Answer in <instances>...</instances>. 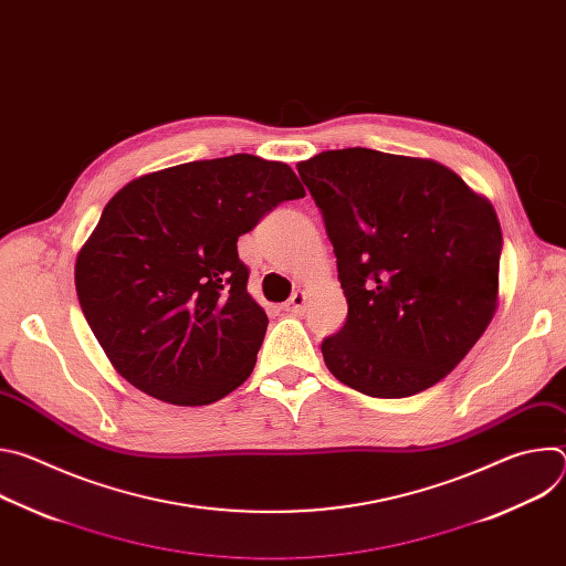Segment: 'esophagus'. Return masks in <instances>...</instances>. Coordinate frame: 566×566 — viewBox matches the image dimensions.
Segmentation results:
<instances>
[{"label":"esophagus","instance_id":"1","mask_svg":"<svg viewBox=\"0 0 566 566\" xmlns=\"http://www.w3.org/2000/svg\"><path fill=\"white\" fill-rule=\"evenodd\" d=\"M286 313H293V315H302L304 308H306V293L304 291H295L291 295V300L282 306Z\"/></svg>","mask_w":566,"mask_h":566}]
</instances>
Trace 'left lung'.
<instances>
[{"instance_id":"left-lung-1","label":"left lung","mask_w":566,"mask_h":566,"mask_svg":"<svg viewBox=\"0 0 566 566\" xmlns=\"http://www.w3.org/2000/svg\"><path fill=\"white\" fill-rule=\"evenodd\" d=\"M325 219L349 311L329 371L374 398L446 378L497 311L502 228L489 199L430 158L367 147L297 164Z\"/></svg>"}]
</instances>
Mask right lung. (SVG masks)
<instances>
[{"instance_id":"add662e5","label":"right lung","mask_w":566,"mask_h":566,"mask_svg":"<svg viewBox=\"0 0 566 566\" xmlns=\"http://www.w3.org/2000/svg\"><path fill=\"white\" fill-rule=\"evenodd\" d=\"M304 197L280 160L232 154L129 181L75 260V291L114 369L136 389L208 406L244 382L269 317L237 239Z\"/></svg>"}]
</instances>
